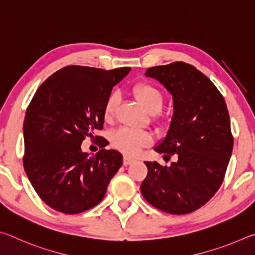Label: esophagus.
I'll return each instance as SVG.
<instances>
[{"mask_svg":"<svg viewBox=\"0 0 255 255\" xmlns=\"http://www.w3.org/2000/svg\"><path fill=\"white\" fill-rule=\"evenodd\" d=\"M133 161H135V158H132L130 156H124V165H129V164H131Z\"/></svg>","mask_w":255,"mask_h":255,"instance_id":"obj_1","label":"esophagus"}]
</instances>
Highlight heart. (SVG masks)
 <instances>
[{"label": "heart", "mask_w": 255, "mask_h": 255, "mask_svg": "<svg viewBox=\"0 0 255 255\" xmlns=\"http://www.w3.org/2000/svg\"><path fill=\"white\" fill-rule=\"evenodd\" d=\"M137 100L141 103L149 114H157L164 105L163 94L157 88L148 83L137 84L133 88ZM119 103L118 93L111 92L107 97L102 109V117L106 123H111L115 118L116 110ZM111 144L115 148L127 155H136L141 148L152 144V135L146 130L132 128H119L110 135Z\"/></svg>", "instance_id": "1"}]
</instances>
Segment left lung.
Segmentation results:
<instances>
[{
    "instance_id": "left-lung-1",
    "label": "left lung",
    "mask_w": 255,
    "mask_h": 255,
    "mask_svg": "<svg viewBox=\"0 0 255 255\" xmlns=\"http://www.w3.org/2000/svg\"><path fill=\"white\" fill-rule=\"evenodd\" d=\"M173 98L169 131L154 149L164 159L175 155L170 166L145 162L147 176L141 195L165 213L184 215L204 206L221 187L233 150L231 122L225 100L205 74L183 62L150 67Z\"/></svg>"
}]
</instances>
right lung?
Returning <instances> with one entry per match:
<instances>
[{
	"mask_svg": "<svg viewBox=\"0 0 255 255\" xmlns=\"http://www.w3.org/2000/svg\"><path fill=\"white\" fill-rule=\"evenodd\" d=\"M130 67L105 71L71 65L50 75L34 93L23 123V166L33 189L50 208L74 215L93 208L123 165L118 150L103 147L89 157L85 137L103 128L102 109L112 88Z\"/></svg>",
	"mask_w": 255,
	"mask_h": 255,
	"instance_id": "right-lung-1",
	"label": "right lung"
}]
</instances>
